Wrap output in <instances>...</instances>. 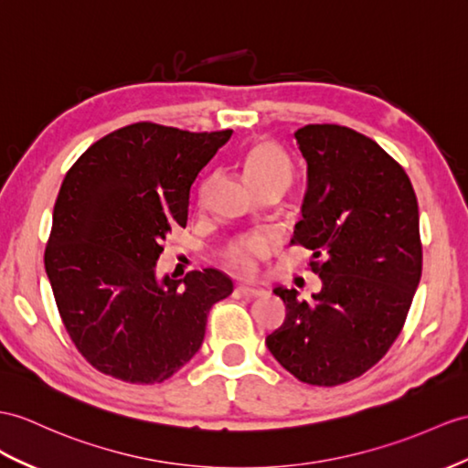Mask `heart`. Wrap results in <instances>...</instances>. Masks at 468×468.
Returning <instances> with one entry per match:
<instances>
[{
	"label": "heart",
	"mask_w": 468,
	"mask_h": 468,
	"mask_svg": "<svg viewBox=\"0 0 468 468\" xmlns=\"http://www.w3.org/2000/svg\"><path fill=\"white\" fill-rule=\"evenodd\" d=\"M261 258V252L258 250V244L252 240H242V242H236L230 248V260H232V266L242 270V271H250L254 270L256 264Z\"/></svg>",
	"instance_id": "b5f03b06"
}]
</instances>
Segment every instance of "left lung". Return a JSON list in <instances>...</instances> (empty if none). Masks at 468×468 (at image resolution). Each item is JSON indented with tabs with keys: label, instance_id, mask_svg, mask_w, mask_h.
Listing matches in <instances>:
<instances>
[{
	"label": "left lung",
	"instance_id": "8db88e82",
	"mask_svg": "<svg viewBox=\"0 0 468 468\" xmlns=\"http://www.w3.org/2000/svg\"><path fill=\"white\" fill-rule=\"evenodd\" d=\"M232 131L134 122L90 144L67 170L45 270L75 349L127 383H163L200 349L232 282L214 268L156 276L175 226H186L200 170Z\"/></svg>",
	"mask_w": 468,
	"mask_h": 468
}]
</instances>
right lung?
<instances>
[{
  "instance_id": "obj_1",
  "label": "right lung",
  "mask_w": 468,
  "mask_h": 468,
  "mask_svg": "<svg viewBox=\"0 0 468 468\" xmlns=\"http://www.w3.org/2000/svg\"><path fill=\"white\" fill-rule=\"evenodd\" d=\"M307 192L292 244L314 250L322 286L302 298L276 290L286 320L266 344L307 385L335 387L378 363L405 325L423 268L419 207L403 166L369 136L341 124L293 134Z\"/></svg>"
}]
</instances>
